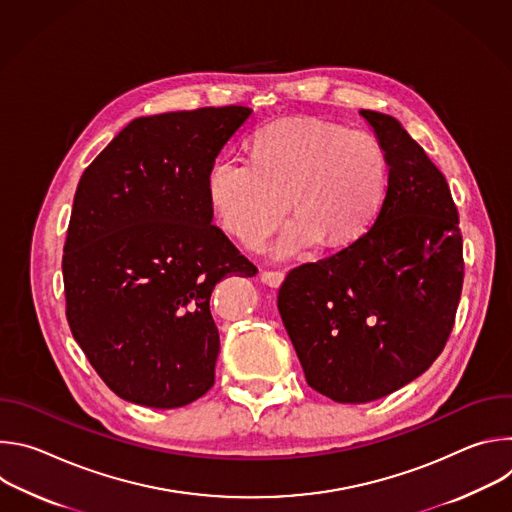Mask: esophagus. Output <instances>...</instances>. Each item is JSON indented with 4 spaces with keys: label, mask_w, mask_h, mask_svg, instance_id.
I'll list each match as a JSON object with an SVG mask.
<instances>
[{
    "label": "esophagus",
    "mask_w": 512,
    "mask_h": 512,
    "mask_svg": "<svg viewBox=\"0 0 512 512\" xmlns=\"http://www.w3.org/2000/svg\"><path fill=\"white\" fill-rule=\"evenodd\" d=\"M285 279L283 271H261V281L269 287H279Z\"/></svg>",
    "instance_id": "34e87169"
}]
</instances>
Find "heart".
<instances>
[{
  "mask_svg": "<svg viewBox=\"0 0 512 512\" xmlns=\"http://www.w3.org/2000/svg\"><path fill=\"white\" fill-rule=\"evenodd\" d=\"M253 162L216 158L206 196L221 227L257 249L289 212L296 216L271 253L344 247L371 227L387 190V156L364 131L312 119L281 121L251 139Z\"/></svg>",
  "mask_w": 512,
  "mask_h": 512,
  "instance_id": "1",
  "label": "heart"
}]
</instances>
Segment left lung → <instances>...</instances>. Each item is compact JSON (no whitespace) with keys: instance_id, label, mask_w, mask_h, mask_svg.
<instances>
[{"instance_id":"obj_1","label":"left lung","mask_w":512,"mask_h":512,"mask_svg":"<svg viewBox=\"0 0 512 512\" xmlns=\"http://www.w3.org/2000/svg\"><path fill=\"white\" fill-rule=\"evenodd\" d=\"M387 156L375 225L291 269L277 308L308 385L336 403L381 399L425 373L452 332L464 281L444 174L391 115L360 109Z\"/></svg>"}]
</instances>
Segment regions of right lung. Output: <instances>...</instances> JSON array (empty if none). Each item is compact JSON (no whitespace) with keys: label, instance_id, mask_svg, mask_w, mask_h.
Returning <instances> with one entry per match:
<instances>
[{"label":"right lung","instance_id":"1","mask_svg":"<svg viewBox=\"0 0 512 512\" xmlns=\"http://www.w3.org/2000/svg\"><path fill=\"white\" fill-rule=\"evenodd\" d=\"M249 107L133 119L85 170L64 243L72 336L121 399L184 407L214 385L210 294L257 267L212 225L206 174Z\"/></svg>","mask_w":512,"mask_h":512}]
</instances>
